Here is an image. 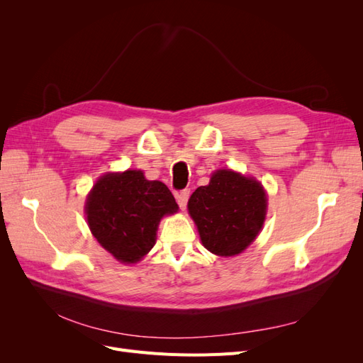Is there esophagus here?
<instances>
[{
    "instance_id": "34e87169",
    "label": "esophagus",
    "mask_w": 363,
    "mask_h": 363,
    "mask_svg": "<svg viewBox=\"0 0 363 363\" xmlns=\"http://www.w3.org/2000/svg\"><path fill=\"white\" fill-rule=\"evenodd\" d=\"M189 194L191 191L189 189H183L180 192H177V203L180 206V208H186V204H188V200H189Z\"/></svg>"
}]
</instances>
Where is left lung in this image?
<instances>
[{
    "label": "left lung",
    "mask_w": 363,
    "mask_h": 363,
    "mask_svg": "<svg viewBox=\"0 0 363 363\" xmlns=\"http://www.w3.org/2000/svg\"><path fill=\"white\" fill-rule=\"evenodd\" d=\"M267 194L252 177L218 169L188 201L201 242L216 256L242 252L259 235L267 215Z\"/></svg>",
    "instance_id": "8db88e82"
}]
</instances>
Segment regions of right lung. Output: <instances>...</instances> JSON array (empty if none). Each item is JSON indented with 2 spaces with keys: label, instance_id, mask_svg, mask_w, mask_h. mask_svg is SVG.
Masks as SVG:
<instances>
[{
  "label": "right lung",
  "instance_id": "obj_1",
  "mask_svg": "<svg viewBox=\"0 0 363 363\" xmlns=\"http://www.w3.org/2000/svg\"><path fill=\"white\" fill-rule=\"evenodd\" d=\"M179 211L167 184L128 169L98 179L86 200L87 224L121 263H136L156 244L160 219Z\"/></svg>",
  "mask_w": 363,
  "mask_h": 363
}]
</instances>
